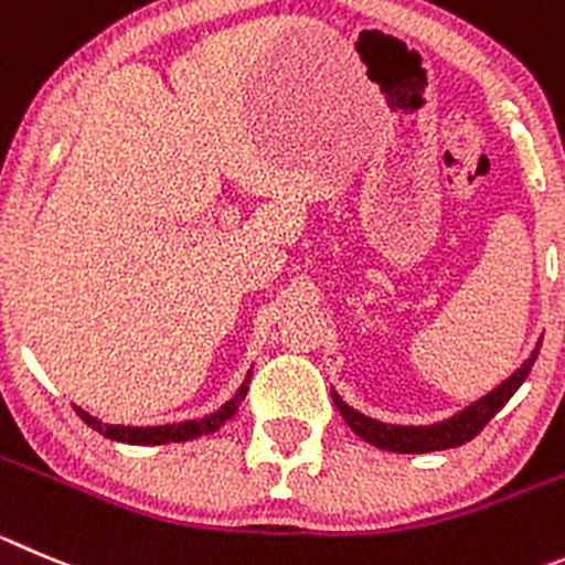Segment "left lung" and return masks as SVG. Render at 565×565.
Instances as JSON below:
<instances>
[{
  "mask_svg": "<svg viewBox=\"0 0 565 565\" xmlns=\"http://www.w3.org/2000/svg\"><path fill=\"white\" fill-rule=\"evenodd\" d=\"M541 348V345H537ZM537 348L530 354V360L519 367L510 379H504L499 387L490 390L488 395H482L479 402H473L471 407H466L462 413L451 415V418L440 420V424L429 426H395V424H382L376 418H367V415L356 413L354 407H348L340 395L331 390V398H334V407L340 409V415L345 418V424L367 440L371 446L384 451H398V455H426V451H443V449H457L462 443H468L471 437H477L484 429L493 415L504 407V404L513 398L515 390L524 384V379L530 376L532 365L537 360Z\"/></svg>",
  "mask_w": 565,
  "mask_h": 565,
  "instance_id": "left-lung-1",
  "label": "left lung"
}]
</instances>
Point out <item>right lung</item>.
<instances>
[{
  "label": "right lung",
  "instance_id": "1",
  "mask_svg": "<svg viewBox=\"0 0 565 565\" xmlns=\"http://www.w3.org/2000/svg\"><path fill=\"white\" fill-rule=\"evenodd\" d=\"M247 384H250V371H247L245 382H242V387L236 390L234 398H231V402H225L217 413L205 415V418H200V420H183V424L119 426V424H103V420L92 418V415L81 407H75V409H77V415H81V418L92 426V429H97L99 435L108 437V440L130 443V446H161V443H183V440H194V437H200V435H211V431H217L225 420L234 418L236 409H239V404L245 402Z\"/></svg>",
  "mask_w": 565,
  "mask_h": 565
}]
</instances>
